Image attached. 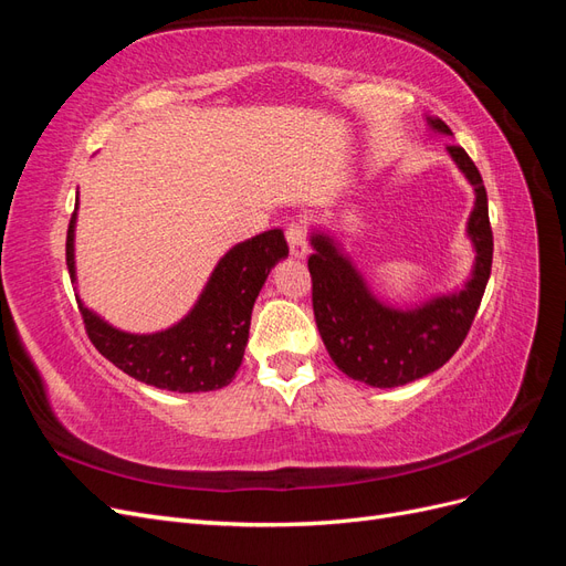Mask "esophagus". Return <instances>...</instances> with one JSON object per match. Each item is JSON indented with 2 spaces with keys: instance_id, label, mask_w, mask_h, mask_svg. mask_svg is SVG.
Returning a JSON list of instances; mask_svg holds the SVG:
<instances>
[{
  "instance_id": "1",
  "label": "esophagus",
  "mask_w": 566,
  "mask_h": 566,
  "mask_svg": "<svg viewBox=\"0 0 566 566\" xmlns=\"http://www.w3.org/2000/svg\"><path fill=\"white\" fill-rule=\"evenodd\" d=\"M285 238H287V245H290V254L297 256V260H304L306 254H310V241H306V229L300 224V221H293L285 229Z\"/></svg>"
}]
</instances>
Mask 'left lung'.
I'll list each match as a JSON object with an SVG mask.
<instances>
[{
    "instance_id": "left-lung-1",
    "label": "left lung",
    "mask_w": 566,
    "mask_h": 566,
    "mask_svg": "<svg viewBox=\"0 0 566 566\" xmlns=\"http://www.w3.org/2000/svg\"><path fill=\"white\" fill-rule=\"evenodd\" d=\"M434 132H453L439 117H427ZM453 163L474 186L468 235L474 245V269L458 293L439 295L397 310L370 293L349 256L328 233H312L310 256L314 316L325 349L352 380L370 387H399L441 368L468 337L491 276L493 233L486 188L465 148L447 146Z\"/></svg>"
}]
</instances>
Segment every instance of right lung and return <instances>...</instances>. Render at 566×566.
<instances>
[{
    "instance_id": "right-lung-1",
    "label": "right lung",
    "mask_w": 566,
    "mask_h": 566,
    "mask_svg": "<svg viewBox=\"0 0 566 566\" xmlns=\"http://www.w3.org/2000/svg\"><path fill=\"white\" fill-rule=\"evenodd\" d=\"M75 221L65 238V262L75 281ZM287 256L281 229L233 245L214 266L193 310L172 328L134 335L113 328L80 300L92 345L129 378L167 391H212L227 387L241 368L256 295L279 260Z\"/></svg>"
}]
</instances>
